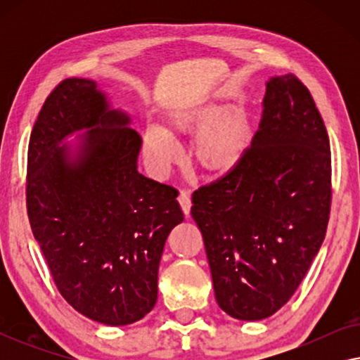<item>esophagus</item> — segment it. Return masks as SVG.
I'll use <instances>...</instances> for the list:
<instances>
[{
	"label": "esophagus",
	"instance_id": "34e87169",
	"mask_svg": "<svg viewBox=\"0 0 360 360\" xmlns=\"http://www.w3.org/2000/svg\"><path fill=\"white\" fill-rule=\"evenodd\" d=\"M179 203L181 206V211H184L185 216H190V210H191V200L190 195L186 191H180L179 195Z\"/></svg>",
	"mask_w": 360,
	"mask_h": 360
}]
</instances>
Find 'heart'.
<instances>
[{
    "mask_svg": "<svg viewBox=\"0 0 360 360\" xmlns=\"http://www.w3.org/2000/svg\"><path fill=\"white\" fill-rule=\"evenodd\" d=\"M167 127L172 134H188L198 129L193 141V159L208 175L233 172L248 154L252 132L243 106L221 111L218 105H201L170 112ZM142 155L157 175H165L181 159L180 147L169 132L157 126L142 132Z\"/></svg>",
    "mask_w": 360,
    "mask_h": 360,
    "instance_id": "b5f03b06",
    "label": "heart"
}]
</instances>
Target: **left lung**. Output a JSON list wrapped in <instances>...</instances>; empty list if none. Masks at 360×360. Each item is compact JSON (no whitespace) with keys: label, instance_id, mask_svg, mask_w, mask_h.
I'll return each mask as SVG.
<instances>
[{"label":"left lung","instance_id":"1","mask_svg":"<svg viewBox=\"0 0 360 360\" xmlns=\"http://www.w3.org/2000/svg\"><path fill=\"white\" fill-rule=\"evenodd\" d=\"M262 106L243 162L191 200L216 302L244 321L272 316L293 297L331 211V149L311 93L293 73L274 77Z\"/></svg>","mask_w":360,"mask_h":360}]
</instances>
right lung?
<instances>
[{"instance_id":"add662e5","label":"right lung","mask_w":360,"mask_h":360,"mask_svg":"<svg viewBox=\"0 0 360 360\" xmlns=\"http://www.w3.org/2000/svg\"><path fill=\"white\" fill-rule=\"evenodd\" d=\"M86 78L47 96L27 149L31 229L58 292L83 316L124 326L157 302L165 240L184 221L174 186L137 172L141 136ZM86 130L75 153L61 146Z\"/></svg>"}]
</instances>
